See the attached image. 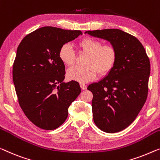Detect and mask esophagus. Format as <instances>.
<instances>
[{
	"label": "esophagus",
	"instance_id": "esophagus-1",
	"mask_svg": "<svg viewBox=\"0 0 160 160\" xmlns=\"http://www.w3.org/2000/svg\"><path fill=\"white\" fill-rule=\"evenodd\" d=\"M80 88H81V89H82V90H86L87 89L86 85H85V84H80Z\"/></svg>",
	"mask_w": 160,
	"mask_h": 160
}]
</instances>
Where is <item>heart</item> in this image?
Masks as SVG:
<instances>
[{"label": "heart", "mask_w": 160, "mask_h": 160, "mask_svg": "<svg viewBox=\"0 0 160 160\" xmlns=\"http://www.w3.org/2000/svg\"><path fill=\"white\" fill-rule=\"evenodd\" d=\"M80 51L88 53L85 59V66L74 67L67 72L70 80L85 83L94 80L98 73L104 75L110 72L117 59V51L111 44L102 45V42L91 37H85L78 43ZM60 60L68 67L75 62L76 54L72 47L65 44L59 51Z\"/></svg>", "instance_id": "1"}]
</instances>
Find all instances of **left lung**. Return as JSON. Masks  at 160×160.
I'll return each mask as SVG.
<instances>
[{"instance_id": "8db88e82", "label": "left lung", "mask_w": 160, "mask_h": 160, "mask_svg": "<svg viewBox=\"0 0 160 160\" xmlns=\"http://www.w3.org/2000/svg\"><path fill=\"white\" fill-rule=\"evenodd\" d=\"M92 37L110 42L117 51L113 68L98 82L90 84L95 125L106 133L127 128L142 110L148 94L149 57L133 36L116 28L88 31Z\"/></svg>"}]
</instances>
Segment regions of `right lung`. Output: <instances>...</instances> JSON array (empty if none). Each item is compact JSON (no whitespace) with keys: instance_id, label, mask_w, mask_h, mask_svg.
<instances>
[{"instance_id":"add662e5","label":"right lung","mask_w":160,"mask_h":160,"mask_svg":"<svg viewBox=\"0 0 160 160\" xmlns=\"http://www.w3.org/2000/svg\"><path fill=\"white\" fill-rule=\"evenodd\" d=\"M82 34L44 27L27 34L18 45L13 65L16 92L23 113L40 128L53 130L62 124L69 106L80 93L78 82H63L65 67L59 51Z\"/></svg>"}]
</instances>
